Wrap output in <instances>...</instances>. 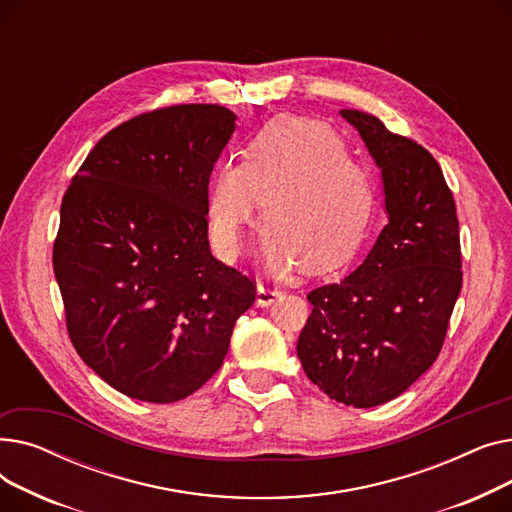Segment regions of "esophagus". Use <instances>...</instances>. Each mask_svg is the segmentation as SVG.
I'll use <instances>...</instances> for the list:
<instances>
[{
	"label": "esophagus",
	"instance_id": "esophagus-1",
	"mask_svg": "<svg viewBox=\"0 0 512 512\" xmlns=\"http://www.w3.org/2000/svg\"><path fill=\"white\" fill-rule=\"evenodd\" d=\"M257 307H270V305H274L276 301H278V297H280V290L278 288H272L270 284H263V282H259L257 284Z\"/></svg>",
	"mask_w": 512,
	"mask_h": 512
}]
</instances>
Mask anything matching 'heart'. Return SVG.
<instances>
[{
    "mask_svg": "<svg viewBox=\"0 0 512 512\" xmlns=\"http://www.w3.org/2000/svg\"><path fill=\"white\" fill-rule=\"evenodd\" d=\"M259 201L267 228L261 251L276 276L305 263L313 274L351 261L365 240L373 186L367 170L346 157L334 130L303 118L267 124L247 151L228 161L209 191V226L224 257H238Z\"/></svg>",
    "mask_w": 512,
    "mask_h": 512,
    "instance_id": "b5f03b06",
    "label": "heart"
}]
</instances>
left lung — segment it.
<instances>
[{"mask_svg":"<svg viewBox=\"0 0 512 512\" xmlns=\"http://www.w3.org/2000/svg\"><path fill=\"white\" fill-rule=\"evenodd\" d=\"M340 116L382 170L388 224L351 276L309 292L297 355L332 400L369 409L400 396L438 359L463 286L461 240L432 153L371 114Z\"/></svg>","mask_w":512,"mask_h":512,"instance_id":"1","label":"left lung"}]
</instances>
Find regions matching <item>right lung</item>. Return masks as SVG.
Here are the masks:
<instances>
[{"mask_svg":"<svg viewBox=\"0 0 512 512\" xmlns=\"http://www.w3.org/2000/svg\"><path fill=\"white\" fill-rule=\"evenodd\" d=\"M236 116L153 110L110 130L62 201L53 272L70 340L97 375L145 402H176L224 363L255 284L215 259L209 176Z\"/></svg>","mask_w":512,"mask_h":512,"instance_id":"right-lung-1","label":"right lung"}]
</instances>
